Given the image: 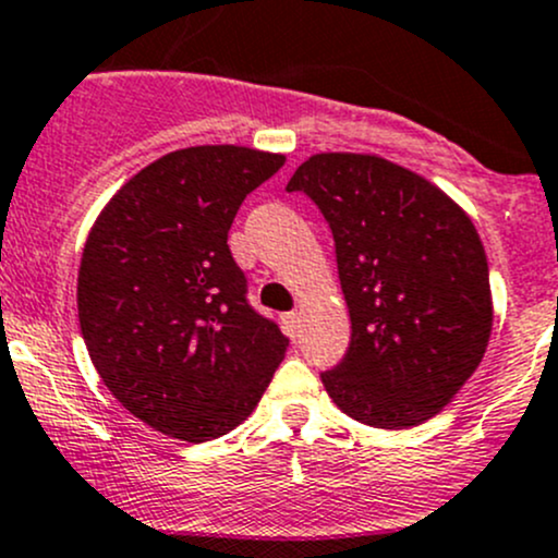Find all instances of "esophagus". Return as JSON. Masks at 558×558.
Instances as JSON below:
<instances>
[{"label": "esophagus", "mask_w": 558, "mask_h": 558, "mask_svg": "<svg viewBox=\"0 0 558 558\" xmlns=\"http://www.w3.org/2000/svg\"><path fill=\"white\" fill-rule=\"evenodd\" d=\"M300 324H302V313H286L283 315V326H286V331H289L291 337H296V331H300Z\"/></svg>", "instance_id": "obj_1"}]
</instances>
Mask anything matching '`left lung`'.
<instances>
[{
	"instance_id": "8db88e82",
	"label": "left lung",
	"mask_w": 558,
	"mask_h": 558,
	"mask_svg": "<svg viewBox=\"0 0 558 558\" xmlns=\"http://www.w3.org/2000/svg\"><path fill=\"white\" fill-rule=\"evenodd\" d=\"M305 191L335 234L351 348L320 375L337 408L375 429L435 418L472 378L494 324L472 218L424 174L375 154H315Z\"/></svg>"
}]
</instances>
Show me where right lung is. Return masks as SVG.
<instances>
[{
    "label": "right lung",
    "instance_id": "obj_1",
    "mask_svg": "<svg viewBox=\"0 0 558 558\" xmlns=\"http://www.w3.org/2000/svg\"><path fill=\"white\" fill-rule=\"evenodd\" d=\"M286 165L245 145H194L129 178L94 221L77 318L112 397L143 424L205 442L243 424L289 337L245 302L227 238L240 205Z\"/></svg>",
    "mask_w": 558,
    "mask_h": 558
}]
</instances>
